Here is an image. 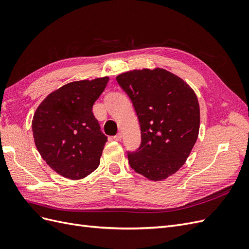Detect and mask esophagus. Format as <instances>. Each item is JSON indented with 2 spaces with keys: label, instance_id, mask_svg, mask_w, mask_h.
Masks as SVG:
<instances>
[{
  "label": "esophagus",
  "instance_id": "esophagus-1",
  "mask_svg": "<svg viewBox=\"0 0 249 249\" xmlns=\"http://www.w3.org/2000/svg\"><path fill=\"white\" fill-rule=\"evenodd\" d=\"M122 134H117V135H115V136L114 137H113V139H114L115 141H120V140H122Z\"/></svg>",
  "mask_w": 249,
  "mask_h": 249
}]
</instances>
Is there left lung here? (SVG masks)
Wrapping results in <instances>:
<instances>
[{"label":"left lung","mask_w":249,"mask_h":249,"mask_svg":"<svg viewBox=\"0 0 249 249\" xmlns=\"http://www.w3.org/2000/svg\"><path fill=\"white\" fill-rule=\"evenodd\" d=\"M116 81L138 116L141 144L127 152L130 166L152 180H162L185 164L198 137L199 104L193 89L163 69L124 72Z\"/></svg>","instance_id":"left-lung-1"}]
</instances>
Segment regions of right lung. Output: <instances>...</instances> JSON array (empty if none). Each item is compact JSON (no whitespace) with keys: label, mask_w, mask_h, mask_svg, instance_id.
Listing matches in <instances>:
<instances>
[{"label":"right lung","mask_w":249,"mask_h":249,"mask_svg":"<svg viewBox=\"0 0 249 249\" xmlns=\"http://www.w3.org/2000/svg\"><path fill=\"white\" fill-rule=\"evenodd\" d=\"M108 77L69 83L49 94L32 120L35 145L60 176L81 179L100 165L107 136L92 113Z\"/></svg>","instance_id":"right-lung-1"}]
</instances>
